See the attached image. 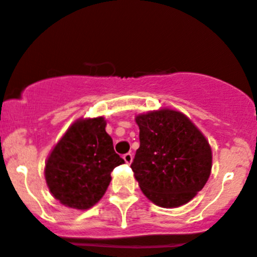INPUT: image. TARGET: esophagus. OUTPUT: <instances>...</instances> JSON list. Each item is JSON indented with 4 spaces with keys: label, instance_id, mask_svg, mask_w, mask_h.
Wrapping results in <instances>:
<instances>
[{
    "label": "esophagus",
    "instance_id": "1",
    "mask_svg": "<svg viewBox=\"0 0 257 257\" xmlns=\"http://www.w3.org/2000/svg\"><path fill=\"white\" fill-rule=\"evenodd\" d=\"M123 159H124V162H125L126 164H131L132 162H133V154H131V153L124 154V156H123Z\"/></svg>",
    "mask_w": 257,
    "mask_h": 257
}]
</instances>
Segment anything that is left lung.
Instances as JSON below:
<instances>
[{
  "label": "left lung",
  "mask_w": 257,
  "mask_h": 257,
  "mask_svg": "<svg viewBox=\"0 0 257 257\" xmlns=\"http://www.w3.org/2000/svg\"><path fill=\"white\" fill-rule=\"evenodd\" d=\"M141 146L132 171L149 201L163 208L188 203L207 183L212 151L183 113L162 108L136 116Z\"/></svg>",
  "instance_id": "8db88e82"
}]
</instances>
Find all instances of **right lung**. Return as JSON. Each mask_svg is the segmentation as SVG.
Here are the masks:
<instances>
[{
    "mask_svg": "<svg viewBox=\"0 0 257 257\" xmlns=\"http://www.w3.org/2000/svg\"><path fill=\"white\" fill-rule=\"evenodd\" d=\"M105 126L104 116L76 119L50 152L45 179L61 205L75 210L93 207L106 192L113 169L124 163Z\"/></svg>",
    "mask_w": 257,
    "mask_h": 257,
    "instance_id": "1",
    "label": "right lung"
}]
</instances>
